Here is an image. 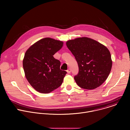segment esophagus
Instances as JSON below:
<instances>
[{
    "label": "esophagus",
    "instance_id": "1",
    "mask_svg": "<svg viewBox=\"0 0 130 130\" xmlns=\"http://www.w3.org/2000/svg\"><path fill=\"white\" fill-rule=\"evenodd\" d=\"M67 73H70V72H71V70H70V68H68V69L67 70Z\"/></svg>",
    "mask_w": 130,
    "mask_h": 130
}]
</instances>
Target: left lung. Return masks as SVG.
I'll list each match as a JSON object with an SVG mask.
<instances>
[{"label":"left lung","instance_id":"obj_1","mask_svg":"<svg viewBox=\"0 0 130 130\" xmlns=\"http://www.w3.org/2000/svg\"><path fill=\"white\" fill-rule=\"evenodd\" d=\"M66 44L78 64L79 73L74 77L78 85L90 90L102 85L107 78L112 66L108 49L87 37L70 40Z\"/></svg>","mask_w":130,"mask_h":130}]
</instances>
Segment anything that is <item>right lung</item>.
I'll use <instances>...</instances> for the list:
<instances>
[{
	"label": "right lung",
	"mask_w": 130,
	"mask_h": 130,
	"mask_svg": "<svg viewBox=\"0 0 130 130\" xmlns=\"http://www.w3.org/2000/svg\"><path fill=\"white\" fill-rule=\"evenodd\" d=\"M63 45L62 41L46 38L36 42L26 51L23 61L25 76L37 91L48 94L62 84L67 72L60 69L61 62L53 55Z\"/></svg>",
	"instance_id": "obj_1"
}]
</instances>
